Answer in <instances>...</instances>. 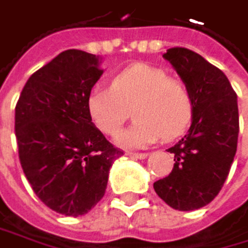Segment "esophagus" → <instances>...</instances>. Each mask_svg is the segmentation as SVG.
I'll use <instances>...</instances> for the list:
<instances>
[{
	"label": "esophagus",
	"mask_w": 248,
	"mask_h": 248,
	"mask_svg": "<svg viewBox=\"0 0 248 248\" xmlns=\"http://www.w3.org/2000/svg\"><path fill=\"white\" fill-rule=\"evenodd\" d=\"M128 156L134 157V159H146L149 156V153H135V152H129Z\"/></svg>",
	"instance_id": "esophagus-1"
}]
</instances>
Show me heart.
I'll return each instance as SVG.
<instances>
[{
    "label": "heart",
    "mask_w": 248,
    "mask_h": 248,
    "mask_svg": "<svg viewBox=\"0 0 248 248\" xmlns=\"http://www.w3.org/2000/svg\"><path fill=\"white\" fill-rule=\"evenodd\" d=\"M134 125L117 142L125 147H146L164 137L174 140L190 125L195 104L189 88L147 63L131 65L116 74L108 88H93L86 99L91 122L102 134L116 137L129 119Z\"/></svg>",
    "instance_id": "1"
}]
</instances>
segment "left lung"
I'll return each mask as SVG.
<instances>
[{
  "label": "left lung",
  "instance_id": "8db88e82",
  "mask_svg": "<svg viewBox=\"0 0 248 248\" xmlns=\"http://www.w3.org/2000/svg\"><path fill=\"white\" fill-rule=\"evenodd\" d=\"M164 58L189 88L195 111L189 132L168 149L172 171L153 187L174 210L190 211L210 204L229 174L240 132L236 93L223 71L201 55L172 47Z\"/></svg>",
  "mask_w": 248,
  "mask_h": 248
}]
</instances>
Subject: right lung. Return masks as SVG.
I'll return each instance as SVG.
<instances>
[{"label":"right lung","instance_id":"add662e5","mask_svg":"<svg viewBox=\"0 0 248 248\" xmlns=\"http://www.w3.org/2000/svg\"><path fill=\"white\" fill-rule=\"evenodd\" d=\"M102 76L98 58L70 49L28 78L16 104L22 170L56 213L81 216L106 193L108 171L123 155L91 122L86 99Z\"/></svg>","mask_w":248,"mask_h":248}]
</instances>
